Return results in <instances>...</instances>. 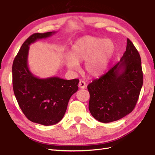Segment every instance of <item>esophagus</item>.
I'll return each mask as SVG.
<instances>
[{"instance_id": "1", "label": "esophagus", "mask_w": 155, "mask_h": 155, "mask_svg": "<svg viewBox=\"0 0 155 155\" xmlns=\"http://www.w3.org/2000/svg\"><path fill=\"white\" fill-rule=\"evenodd\" d=\"M78 85H79V87L80 88H85L86 87V86H87L85 82L84 81H83V80L79 81Z\"/></svg>"}]
</instances>
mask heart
Listing matches in <instances>:
<instances>
[{
    "label": "heart",
    "mask_w": 155,
    "mask_h": 155,
    "mask_svg": "<svg viewBox=\"0 0 155 155\" xmlns=\"http://www.w3.org/2000/svg\"><path fill=\"white\" fill-rule=\"evenodd\" d=\"M113 50L110 40L93 36L82 37L72 46L71 55L67 57V66L70 70H77L79 63L85 61V71L92 76H98L106 69Z\"/></svg>",
    "instance_id": "1"
}]
</instances>
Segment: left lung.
<instances>
[{
    "instance_id": "obj_1",
    "label": "left lung",
    "mask_w": 155,
    "mask_h": 155,
    "mask_svg": "<svg viewBox=\"0 0 155 155\" xmlns=\"http://www.w3.org/2000/svg\"><path fill=\"white\" fill-rule=\"evenodd\" d=\"M142 85L141 58L127 39L126 51L120 62L87 86L92 116L102 123L124 118L133 110Z\"/></svg>"
}]
</instances>
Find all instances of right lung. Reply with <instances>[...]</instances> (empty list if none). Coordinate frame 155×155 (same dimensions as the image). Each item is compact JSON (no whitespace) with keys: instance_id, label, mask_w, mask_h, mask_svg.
I'll list each match as a JSON object with an SVG mask.
<instances>
[{"instance_id":"right-lung-1","label":"right lung","mask_w":155,"mask_h":155,"mask_svg":"<svg viewBox=\"0 0 155 155\" xmlns=\"http://www.w3.org/2000/svg\"><path fill=\"white\" fill-rule=\"evenodd\" d=\"M55 33H35L30 36L21 46L12 66L13 92L18 105L28 119L43 125H54L62 120L70 97L78 90V79H40L28 67L29 46Z\"/></svg>"}]
</instances>
